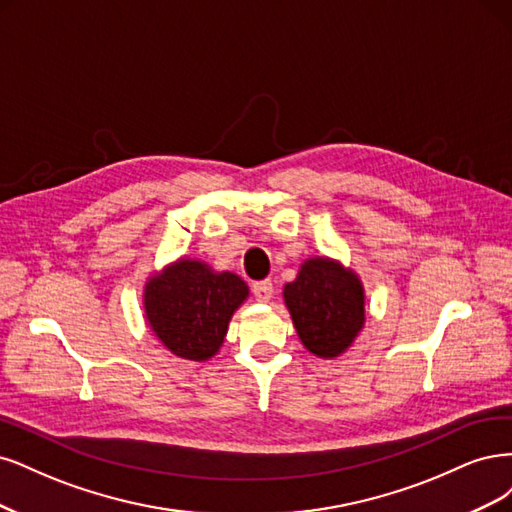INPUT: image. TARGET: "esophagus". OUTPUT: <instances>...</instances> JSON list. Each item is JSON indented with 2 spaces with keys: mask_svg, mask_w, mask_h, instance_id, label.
<instances>
[{
  "mask_svg": "<svg viewBox=\"0 0 512 512\" xmlns=\"http://www.w3.org/2000/svg\"><path fill=\"white\" fill-rule=\"evenodd\" d=\"M272 293H274L272 280H261V283L253 285V295H255L259 302H270L272 300Z\"/></svg>",
  "mask_w": 512,
  "mask_h": 512,
  "instance_id": "esophagus-1",
  "label": "esophagus"
}]
</instances>
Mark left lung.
Listing matches in <instances>:
<instances>
[{
    "mask_svg": "<svg viewBox=\"0 0 512 512\" xmlns=\"http://www.w3.org/2000/svg\"><path fill=\"white\" fill-rule=\"evenodd\" d=\"M283 298L306 349L323 359L342 355L366 323V291L359 276L329 257L306 259Z\"/></svg>",
    "mask_w": 512,
    "mask_h": 512,
    "instance_id": "left-lung-1",
    "label": "left lung"
}]
</instances>
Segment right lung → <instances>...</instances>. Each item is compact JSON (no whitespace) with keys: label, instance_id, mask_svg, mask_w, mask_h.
I'll return each instance as SVG.
<instances>
[{"label":"right lung","instance_id":"add662e5","mask_svg":"<svg viewBox=\"0 0 512 512\" xmlns=\"http://www.w3.org/2000/svg\"><path fill=\"white\" fill-rule=\"evenodd\" d=\"M249 298L234 272L180 257L144 285V317L157 340L180 359L206 361L219 353L229 321Z\"/></svg>","mask_w":512,"mask_h":512}]
</instances>
